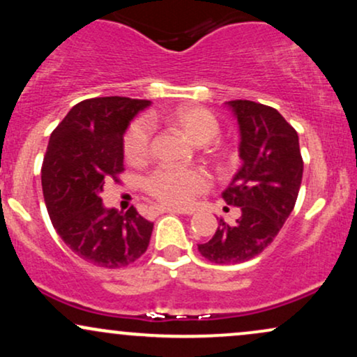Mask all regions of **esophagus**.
I'll use <instances>...</instances> for the list:
<instances>
[{"mask_svg":"<svg viewBox=\"0 0 357 357\" xmlns=\"http://www.w3.org/2000/svg\"><path fill=\"white\" fill-rule=\"evenodd\" d=\"M151 211L155 213V215H161V213H176V215H183L181 210L178 208H166V206H153Z\"/></svg>","mask_w":357,"mask_h":357,"instance_id":"esophagus-1","label":"esophagus"}]
</instances>
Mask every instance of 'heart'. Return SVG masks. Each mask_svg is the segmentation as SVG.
Masks as SVG:
<instances>
[{
    "label": "heart",
    "mask_w": 357,
    "mask_h": 357,
    "mask_svg": "<svg viewBox=\"0 0 357 357\" xmlns=\"http://www.w3.org/2000/svg\"><path fill=\"white\" fill-rule=\"evenodd\" d=\"M171 121L181 127L183 132L196 144H204L218 134L220 124L210 110L195 105L178 107L171 112ZM153 116L139 117L127 127L124 134V155L129 162L137 165L149 155L153 137ZM210 179L198 167L161 166L144 179V188L153 198L167 206L184 208L206 191Z\"/></svg>",
    "instance_id": "obj_1"
}]
</instances>
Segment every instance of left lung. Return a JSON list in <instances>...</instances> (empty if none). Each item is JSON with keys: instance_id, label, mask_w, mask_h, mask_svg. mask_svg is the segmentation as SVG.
<instances>
[{"instance_id": "8db88e82", "label": "left lung", "mask_w": 357, "mask_h": 357, "mask_svg": "<svg viewBox=\"0 0 357 357\" xmlns=\"http://www.w3.org/2000/svg\"><path fill=\"white\" fill-rule=\"evenodd\" d=\"M227 105L238 121L241 166L221 198L241 215L235 225L220 218L213 238L198 245L218 265L247 261L272 243L296 206L304 173L296 129L278 110L252 100Z\"/></svg>"}]
</instances>
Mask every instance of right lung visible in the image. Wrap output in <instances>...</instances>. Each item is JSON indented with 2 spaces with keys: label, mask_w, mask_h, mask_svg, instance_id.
Returning a JSON list of instances; mask_svg holds the SVG:
<instances>
[{
  "label": "right lung",
  "mask_w": 357,
  "mask_h": 357,
  "mask_svg": "<svg viewBox=\"0 0 357 357\" xmlns=\"http://www.w3.org/2000/svg\"><path fill=\"white\" fill-rule=\"evenodd\" d=\"M149 100L97 97L82 100L56 126L42 166L48 215L60 238L85 261L127 267L147 250L154 223L130 206L105 208L100 192L124 171V134Z\"/></svg>",
  "instance_id": "obj_1"
}]
</instances>
